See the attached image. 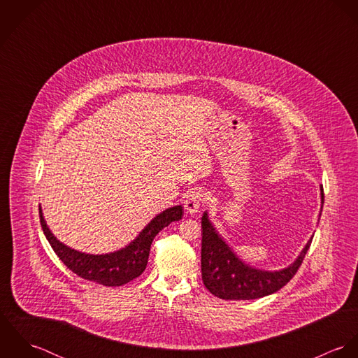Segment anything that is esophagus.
I'll return each instance as SVG.
<instances>
[{"instance_id": "1", "label": "esophagus", "mask_w": 358, "mask_h": 358, "mask_svg": "<svg viewBox=\"0 0 358 358\" xmlns=\"http://www.w3.org/2000/svg\"><path fill=\"white\" fill-rule=\"evenodd\" d=\"M205 200V193L201 190H193L186 194L185 199V209L189 213H196Z\"/></svg>"}]
</instances>
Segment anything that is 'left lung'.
Segmentation results:
<instances>
[{"mask_svg":"<svg viewBox=\"0 0 358 358\" xmlns=\"http://www.w3.org/2000/svg\"><path fill=\"white\" fill-rule=\"evenodd\" d=\"M321 200L324 194L321 189ZM321 216V213H320ZM201 274L206 289L226 301H250L271 295L281 289L301 267L313 237L303 251L288 267L277 271L260 270L245 264L224 243L208 219V212L201 217Z\"/></svg>","mask_w":358,"mask_h":358,"instance_id":"left-lung-1","label":"left lung"}]
</instances>
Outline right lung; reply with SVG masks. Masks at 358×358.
Returning a JSON list of instances; mask_svg holds the SVG:
<instances>
[{"mask_svg":"<svg viewBox=\"0 0 358 358\" xmlns=\"http://www.w3.org/2000/svg\"><path fill=\"white\" fill-rule=\"evenodd\" d=\"M182 216V205L168 208L164 212L158 213L139 233V236L125 248L111 254L91 255L71 250L63 243H60L47 226L45 219L43 216V210L40 208L41 227L55 254L59 256V259L67 266V268H70L78 277L102 284L106 287H120L139 277L148 266L154 237L169 223L180 220Z\"/></svg>","mask_w":358,"mask_h":358,"instance_id":"add662e5","label":"right lung"}]
</instances>
